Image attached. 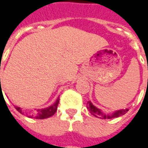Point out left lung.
Segmentation results:
<instances>
[{
  "label": "left lung",
  "mask_w": 148,
  "mask_h": 148,
  "mask_svg": "<svg viewBox=\"0 0 148 148\" xmlns=\"http://www.w3.org/2000/svg\"><path fill=\"white\" fill-rule=\"evenodd\" d=\"M87 108L93 116L101 119H110L118 118L119 116L124 115L126 112L128 111V108H126V109H119V110H116V111L112 112L106 113V112H103V110H101L99 108H98L97 107L94 106L93 103H91V101H88L87 103Z\"/></svg>",
  "instance_id": "left-lung-1"
}]
</instances>
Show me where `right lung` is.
Here are the masks:
<instances>
[{
	"label": "right lung",
	"instance_id": "obj_1",
	"mask_svg": "<svg viewBox=\"0 0 148 148\" xmlns=\"http://www.w3.org/2000/svg\"><path fill=\"white\" fill-rule=\"evenodd\" d=\"M0 85H1V79H0ZM59 102H60V99L58 98L57 100L55 102L54 104L50 105V106L47 107V108H40V109H37L36 110V114L35 116V119H48L49 117L53 116L55 113V112L57 111V107L59 104ZM16 109L19 112H21V114H23L22 108H20V107L15 106Z\"/></svg>",
	"mask_w": 148,
	"mask_h": 148
}]
</instances>
